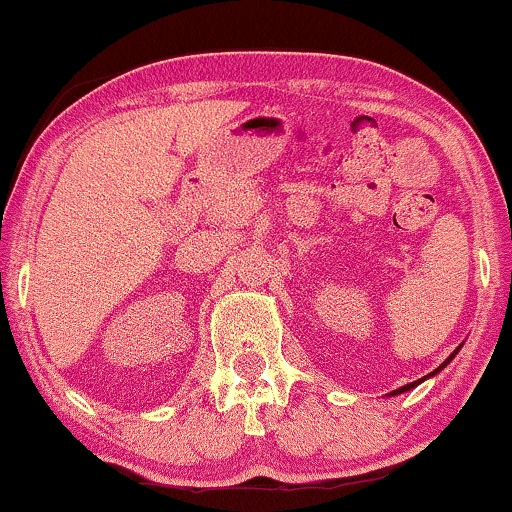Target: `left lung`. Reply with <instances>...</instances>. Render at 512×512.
I'll return each instance as SVG.
<instances>
[{
    "mask_svg": "<svg viewBox=\"0 0 512 512\" xmlns=\"http://www.w3.org/2000/svg\"><path fill=\"white\" fill-rule=\"evenodd\" d=\"M454 354H457V352H454ZM454 354H452V356H454ZM452 356H450V359H447V361L443 363V366H440L438 370H443V368L447 366V363H450V361H452ZM438 370H433V373H431V375H436V373H438ZM419 382H422V380H417V382H410V384H405V387H401V389H396V391H394V394H403V391H408V389H412V387H417V384H419Z\"/></svg>",
    "mask_w": 512,
    "mask_h": 512,
    "instance_id": "8db88e82",
    "label": "left lung"
}]
</instances>
